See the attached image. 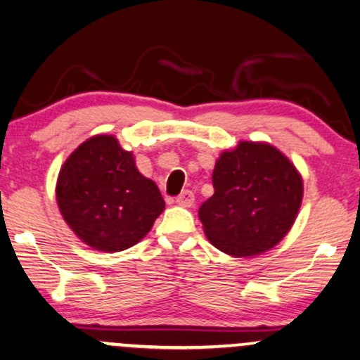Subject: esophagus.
Listing matches in <instances>:
<instances>
[{
	"instance_id": "34e87169",
	"label": "esophagus",
	"mask_w": 360,
	"mask_h": 360,
	"mask_svg": "<svg viewBox=\"0 0 360 360\" xmlns=\"http://www.w3.org/2000/svg\"><path fill=\"white\" fill-rule=\"evenodd\" d=\"M176 202L179 206H184V207H189V206H193V202H194V194H193V191H183L179 194V196L176 198Z\"/></svg>"
}]
</instances>
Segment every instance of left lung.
Masks as SVG:
<instances>
[{"label": "left lung", "instance_id": "obj_1", "mask_svg": "<svg viewBox=\"0 0 360 360\" xmlns=\"http://www.w3.org/2000/svg\"><path fill=\"white\" fill-rule=\"evenodd\" d=\"M214 194L199 207L207 240L231 257H255L283 240L300 210V172L274 146L241 141L213 171Z\"/></svg>", "mask_w": 360, "mask_h": 360}]
</instances>
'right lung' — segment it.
Masks as SVG:
<instances>
[{"label": "right lung", "instance_id": "obj_1", "mask_svg": "<svg viewBox=\"0 0 360 360\" xmlns=\"http://www.w3.org/2000/svg\"><path fill=\"white\" fill-rule=\"evenodd\" d=\"M56 202L72 231L98 251H122L150 231L166 202L114 136H94L60 169Z\"/></svg>", "mask_w": 360, "mask_h": 360}]
</instances>
